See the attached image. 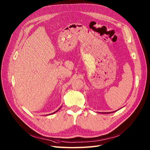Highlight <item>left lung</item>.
<instances>
[{
	"mask_svg": "<svg viewBox=\"0 0 150 150\" xmlns=\"http://www.w3.org/2000/svg\"><path fill=\"white\" fill-rule=\"evenodd\" d=\"M115 112V111H114V112H103V114H109V113H112V112Z\"/></svg>",
	"mask_w": 150,
	"mask_h": 150,
	"instance_id": "8db88e82",
	"label": "left lung"
}]
</instances>
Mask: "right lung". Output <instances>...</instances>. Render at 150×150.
I'll return each mask as SVG.
<instances>
[{
    "label": "right lung",
    "instance_id": "right-lung-1",
    "mask_svg": "<svg viewBox=\"0 0 150 150\" xmlns=\"http://www.w3.org/2000/svg\"><path fill=\"white\" fill-rule=\"evenodd\" d=\"M61 108V107H60V108ZM60 108H59V109H58L57 110V111H55V112H54L53 113H52V114H54V113H55V112H57V111H58V110H59V109H60Z\"/></svg>",
    "mask_w": 150,
    "mask_h": 150
}]
</instances>
